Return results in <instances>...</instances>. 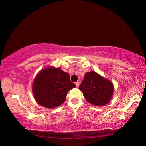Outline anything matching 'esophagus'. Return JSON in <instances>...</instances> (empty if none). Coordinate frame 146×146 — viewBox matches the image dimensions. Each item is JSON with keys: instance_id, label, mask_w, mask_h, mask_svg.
I'll return each instance as SVG.
<instances>
[{"instance_id": "34e87169", "label": "esophagus", "mask_w": 146, "mask_h": 146, "mask_svg": "<svg viewBox=\"0 0 146 146\" xmlns=\"http://www.w3.org/2000/svg\"><path fill=\"white\" fill-rule=\"evenodd\" d=\"M79 84H80V82H78H78H76V83H75V85H76V87H78V86H79Z\"/></svg>"}]
</instances>
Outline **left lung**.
<instances>
[{
    "instance_id": "8db88e82",
    "label": "left lung",
    "mask_w": 146,
    "mask_h": 146,
    "mask_svg": "<svg viewBox=\"0 0 146 146\" xmlns=\"http://www.w3.org/2000/svg\"><path fill=\"white\" fill-rule=\"evenodd\" d=\"M79 90L88 102L94 106L106 105L110 102L113 95L114 86L108 79L94 71L85 74Z\"/></svg>"
}]
</instances>
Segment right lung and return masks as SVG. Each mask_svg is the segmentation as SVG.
I'll return each mask as SVG.
<instances>
[{
    "instance_id": "1",
    "label": "right lung",
    "mask_w": 146,
    "mask_h": 146,
    "mask_svg": "<svg viewBox=\"0 0 146 146\" xmlns=\"http://www.w3.org/2000/svg\"><path fill=\"white\" fill-rule=\"evenodd\" d=\"M69 74L60 68L43 69L35 78L32 91L35 100L45 108L53 109L60 106L66 100L68 92L75 88Z\"/></svg>"
}]
</instances>
